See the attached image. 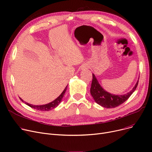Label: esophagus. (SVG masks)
Listing matches in <instances>:
<instances>
[{"instance_id":"obj_1","label":"esophagus","mask_w":152,"mask_h":152,"mask_svg":"<svg viewBox=\"0 0 152 152\" xmlns=\"http://www.w3.org/2000/svg\"><path fill=\"white\" fill-rule=\"evenodd\" d=\"M85 69H87V68H88V66H85L84 67Z\"/></svg>"}]
</instances>
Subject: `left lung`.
<instances>
[{
  "instance_id": "1",
  "label": "left lung",
  "mask_w": 152,
  "mask_h": 152,
  "mask_svg": "<svg viewBox=\"0 0 152 152\" xmlns=\"http://www.w3.org/2000/svg\"><path fill=\"white\" fill-rule=\"evenodd\" d=\"M138 82L131 91L123 95H117L110 94L103 89L98 83L95 75L92 74V81L91 87V94L95 102L99 105L107 108H115L121 105L128 99L137 88Z\"/></svg>"
}]
</instances>
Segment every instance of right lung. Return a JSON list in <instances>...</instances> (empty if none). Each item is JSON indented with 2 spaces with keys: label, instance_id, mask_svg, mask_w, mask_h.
<instances>
[{
  "label": "right lung",
  "instance_id": "1",
  "mask_svg": "<svg viewBox=\"0 0 152 152\" xmlns=\"http://www.w3.org/2000/svg\"><path fill=\"white\" fill-rule=\"evenodd\" d=\"M67 86L65 87V89H64V91H63V92L61 94V95H60L58 97H57L53 102H52L49 103H47V104L43 105H31V104H29V103H28L27 102H25V103L26 105H28V106H29L30 107L33 108L34 109H36V110H40V111H49V110H51L53 109L54 108L57 107L59 105V103L61 102V100H62V99L64 96V94H65V93L66 91ZM20 99L22 102H23V100L21 99Z\"/></svg>",
  "mask_w": 152,
  "mask_h": 152
}]
</instances>
